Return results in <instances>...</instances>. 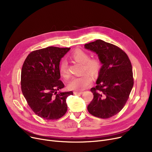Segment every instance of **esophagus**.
<instances>
[{
	"instance_id": "34e87169",
	"label": "esophagus",
	"mask_w": 152,
	"mask_h": 152,
	"mask_svg": "<svg viewBox=\"0 0 152 152\" xmlns=\"http://www.w3.org/2000/svg\"><path fill=\"white\" fill-rule=\"evenodd\" d=\"M83 93V92H82V91H74L73 92V94H82Z\"/></svg>"
}]
</instances>
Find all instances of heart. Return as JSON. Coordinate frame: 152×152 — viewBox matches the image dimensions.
Returning a JSON list of instances; mask_svg holds the SVG:
<instances>
[{"label":"heart","instance_id":"b5f03b06","mask_svg":"<svg viewBox=\"0 0 152 152\" xmlns=\"http://www.w3.org/2000/svg\"><path fill=\"white\" fill-rule=\"evenodd\" d=\"M71 57L75 61L82 63V73H86L80 76L74 77L69 83L68 87L71 90H82L92 83L91 75L95 78L98 77L102 69V61L98 57L90 58L89 53L81 49L75 50L71 53ZM59 70L63 77H69L67 63L65 60L61 61Z\"/></svg>","mask_w":152,"mask_h":152}]
</instances>
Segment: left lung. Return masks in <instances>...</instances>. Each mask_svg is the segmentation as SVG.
Here are the masks:
<instances>
[{
  "label": "left lung",
  "mask_w": 152,
  "mask_h": 152,
  "mask_svg": "<svg viewBox=\"0 0 152 152\" xmlns=\"http://www.w3.org/2000/svg\"><path fill=\"white\" fill-rule=\"evenodd\" d=\"M84 47L96 53L102 64L97 86L91 89L94 98L87 110L95 117L111 118L123 108L132 89L131 61L120 48L100 39L86 44Z\"/></svg>",
  "instance_id": "left-lung-1"
}]
</instances>
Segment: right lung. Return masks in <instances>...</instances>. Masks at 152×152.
Wrapping results in <instances>:
<instances>
[{"label":"right lung","mask_w":152,"mask_h":152,"mask_svg":"<svg viewBox=\"0 0 152 152\" xmlns=\"http://www.w3.org/2000/svg\"><path fill=\"white\" fill-rule=\"evenodd\" d=\"M70 48L49 47L31 52L21 73L22 93L34 113L47 120L61 118L67 111L66 98L72 91L58 92L65 86L60 80V61Z\"/></svg>","instance_id":"obj_1"}]
</instances>
